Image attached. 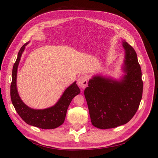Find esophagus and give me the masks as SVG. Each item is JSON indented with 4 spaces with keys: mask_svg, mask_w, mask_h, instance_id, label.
<instances>
[{
    "mask_svg": "<svg viewBox=\"0 0 158 158\" xmlns=\"http://www.w3.org/2000/svg\"><path fill=\"white\" fill-rule=\"evenodd\" d=\"M78 84L81 88H85L88 84V78L86 76H81L78 79Z\"/></svg>",
    "mask_w": 158,
    "mask_h": 158,
    "instance_id": "obj_1",
    "label": "esophagus"
}]
</instances>
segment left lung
I'll use <instances>...</instances> for the list:
<instances>
[{"label":"left lung","mask_w":158,"mask_h":158,"mask_svg":"<svg viewBox=\"0 0 158 158\" xmlns=\"http://www.w3.org/2000/svg\"><path fill=\"white\" fill-rule=\"evenodd\" d=\"M125 74L116 80L95 75L84 90L92 125L100 129L115 128L127 123L134 117L142 96V71L132 46L123 41Z\"/></svg>","instance_id":"left-lung-1"}]
</instances>
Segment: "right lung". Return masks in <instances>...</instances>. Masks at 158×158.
I'll use <instances>...</instances> for the list:
<instances>
[{
    "label": "right lung",
    "mask_w": 158,
    "mask_h": 158,
    "mask_svg": "<svg viewBox=\"0 0 158 158\" xmlns=\"http://www.w3.org/2000/svg\"><path fill=\"white\" fill-rule=\"evenodd\" d=\"M28 44L29 42L26 43L21 47L18 52L16 60L13 66L12 80L10 85L12 103L18 114L28 125L43 129L55 128L64 123L66 111L72 99L80 93V90L76 84V82H74L65 89L55 105L44 109H33L23 103L17 89V71L22 55Z\"/></svg>",
    "instance_id": "obj_1"
}]
</instances>
